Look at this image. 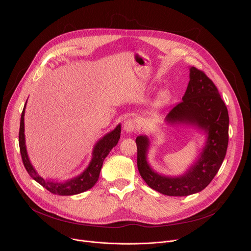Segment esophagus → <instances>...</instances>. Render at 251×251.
Wrapping results in <instances>:
<instances>
[{"mask_svg": "<svg viewBox=\"0 0 251 251\" xmlns=\"http://www.w3.org/2000/svg\"><path fill=\"white\" fill-rule=\"evenodd\" d=\"M136 128V123H135V120L134 119H128L124 122L123 124V129L124 131H126L127 133H131L135 130Z\"/></svg>", "mask_w": 251, "mask_h": 251, "instance_id": "esophagus-1", "label": "esophagus"}]
</instances>
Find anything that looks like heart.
I'll return each mask as SVG.
<instances>
[{
    "label": "heart",
    "instance_id": "1",
    "mask_svg": "<svg viewBox=\"0 0 251 251\" xmlns=\"http://www.w3.org/2000/svg\"><path fill=\"white\" fill-rule=\"evenodd\" d=\"M170 100H171V95H170V93L167 92V91H164V92H162V93L157 97V99L155 100V102H154V107H155L156 109H161V108H163V107H165L166 105L169 104Z\"/></svg>",
    "mask_w": 251,
    "mask_h": 251
}]
</instances>
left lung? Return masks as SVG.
Segmentation results:
<instances>
[{"label": "left lung", "mask_w": 251, "mask_h": 251, "mask_svg": "<svg viewBox=\"0 0 251 251\" xmlns=\"http://www.w3.org/2000/svg\"><path fill=\"white\" fill-rule=\"evenodd\" d=\"M170 124L195 125L206 133L205 146L199 160L180 176H168L156 173L148 164L149 139L138 136L137 166L143 180L153 190L171 197H185L202 191L219 172L228 145V112L214 83L203 71L192 66L190 81L183 96L169 112Z\"/></svg>", "instance_id": "left-lung-1"}]
</instances>
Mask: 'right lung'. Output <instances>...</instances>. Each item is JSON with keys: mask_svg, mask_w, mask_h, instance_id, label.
I'll list each match as a JSON object with an SVG mask.
<instances>
[{"mask_svg": "<svg viewBox=\"0 0 251 251\" xmlns=\"http://www.w3.org/2000/svg\"><path fill=\"white\" fill-rule=\"evenodd\" d=\"M26 104V102H25ZM25 104L22 112L21 116V124H20V132H19V145H20V151L22 160L24 163V166L28 173V175L33 178L35 182H38L40 185H42L44 188H46L48 191H50L51 194L58 195V196H73L77 195L80 193H83L89 189H91L96 182L98 181L99 174L103 165L104 159L107 157L112 150L113 147L117 145V143L120 139V133H121V125L119 124L113 131L107 133L104 137H102L93 148L92 152V159L88 165V167L84 170L83 173H81L79 176L70 178L68 181L57 183L53 181H48L42 177L33 167L31 166L26 149H25V122H24V116H25Z\"/></svg>", "mask_w": 251, "mask_h": 251, "instance_id": "add662e5", "label": "right lung"}]
</instances>
